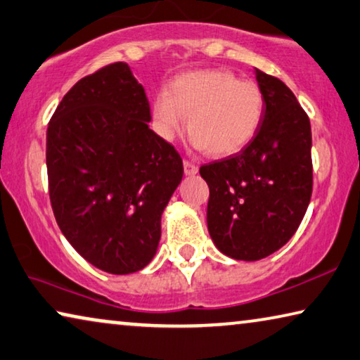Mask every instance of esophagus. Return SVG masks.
Listing matches in <instances>:
<instances>
[{
  "instance_id": "34e87169",
  "label": "esophagus",
  "mask_w": 360,
  "mask_h": 360,
  "mask_svg": "<svg viewBox=\"0 0 360 360\" xmlns=\"http://www.w3.org/2000/svg\"><path fill=\"white\" fill-rule=\"evenodd\" d=\"M184 173L186 176H195L198 173V168L195 167V165L191 163V162H184Z\"/></svg>"
}]
</instances>
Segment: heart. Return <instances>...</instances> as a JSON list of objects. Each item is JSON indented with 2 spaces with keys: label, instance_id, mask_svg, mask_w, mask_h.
Here are the masks:
<instances>
[{
  "label": "heart",
  "instance_id": "obj_1",
  "mask_svg": "<svg viewBox=\"0 0 360 360\" xmlns=\"http://www.w3.org/2000/svg\"><path fill=\"white\" fill-rule=\"evenodd\" d=\"M193 147L213 157L243 150L264 118V96L253 82L227 70H195L171 79L150 104V127L160 139L173 141L184 128Z\"/></svg>",
  "mask_w": 360,
  "mask_h": 360
}]
</instances>
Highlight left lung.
<instances>
[{
    "label": "left lung",
    "instance_id": "1",
    "mask_svg": "<svg viewBox=\"0 0 360 360\" xmlns=\"http://www.w3.org/2000/svg\"><path fill=\"white\" fill-rule=\"evenodd\" d=\"M264 118L236 155L203 165L208 232L222 255L258 261L281 250L304 218L312 193L311 123L287 84L255 68Z\"/></svg>",
    "mask_w": 360,
    "mask_h": 360
}]
</instances>
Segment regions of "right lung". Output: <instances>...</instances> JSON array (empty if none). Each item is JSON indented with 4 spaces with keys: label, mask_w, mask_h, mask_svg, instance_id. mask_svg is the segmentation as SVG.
<instances>
[{
    "label": "right lung",
    "mask_w": 360,
    "mask_h": 360,
    "mask_svg": "<svg viewBox=\"0 0 360 360\" xmlns=\"http://www.w3.org/2000/svg\"><path fill=\"white\" fill-rule=\"evenodd\" d=\"M149 123L144 88L117 62L79 79L48 127L57 224L89 264L117 276L153 259L163 210L184 173L179 153Z\"/></svg>",
    "instance_id": "right-lung-1"
}]
</instances>
